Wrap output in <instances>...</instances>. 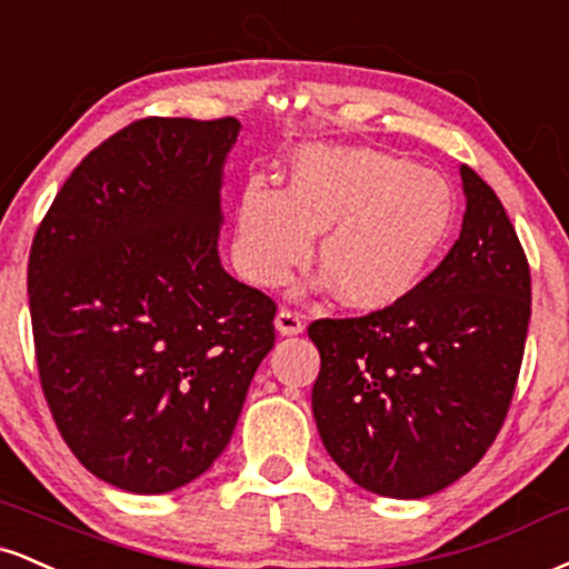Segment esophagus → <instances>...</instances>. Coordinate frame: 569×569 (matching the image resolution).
Wrapping results in <instances>:
<instances>
[{
  "label": "esophagus",
  "instance_id": "34e87169",
  "mask_svg": "<svg viewBox=\"0 0 569 569\" xmlns=\"http://www.w3.org/2000/svg\"><path fill=\"white\" fill-rule=\"evenodd\" d=\"M276 328L283 337H297V333L305 331V318L299 312L289 310V307H283V310H278L276 315Z\"/></svg>",
  "mask_w": 569,
  "mask_h": 569
}]
</instances>
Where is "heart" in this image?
<instances>
[{
  "label": "heart",
  "instance_id": "heart-1",
  "mask_svg": "<svg viewBox=\"0 0 569 569\" xmlns=\"http://www.w3.org/2000/svg\"><path fill=\"white\" fill-rule=\"evenodd\" d=\"M456 203L440 174L376 148L305 146L286 190L249 180L238 196L232 257L254 286H280L310 259L320 232V286L352 310L408 299L453 230Z\"/></svg>",
  "mask_w": 569,
  "mask_h": 569
}]
</instances>
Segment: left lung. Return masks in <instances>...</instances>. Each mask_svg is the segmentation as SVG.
<instances>
[{"label":"left lung","mask_w":569,"mask_h":569,"mask_svg":"<svg viewBox=\"0 0 569 569\" xmlns=\"http://www.w3.org/2000/svg\"><path fill=\"white\" fill-rule=\"evenodd\" d=\"M461 236L387 310L307 328L320 352L312 416L339 469L387 498H427L488 453L509 413L530 264L503 203L461 163Z\"/></svg>","instance_id":"1"}]
</instances>
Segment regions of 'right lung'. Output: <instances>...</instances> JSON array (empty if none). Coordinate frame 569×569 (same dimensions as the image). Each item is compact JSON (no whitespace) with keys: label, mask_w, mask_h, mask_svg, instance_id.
<instances>
[{"label":"right lung","mask_w":569,"mask_h":569,"mask_svg":"<svg viewBox=\"0 0 569 569\" xmlns=\"http://www.w3.org/2000/svg\"><path fill=\"white\" fill-rule=\"evenodd\" d=\"M238 119H140L73 169L39 224L29 305L39 379L84 469L156 496L228 448L276 302L219 262Z\"/></svg>","instance_id":"right-lung-1"}]
</instances>
